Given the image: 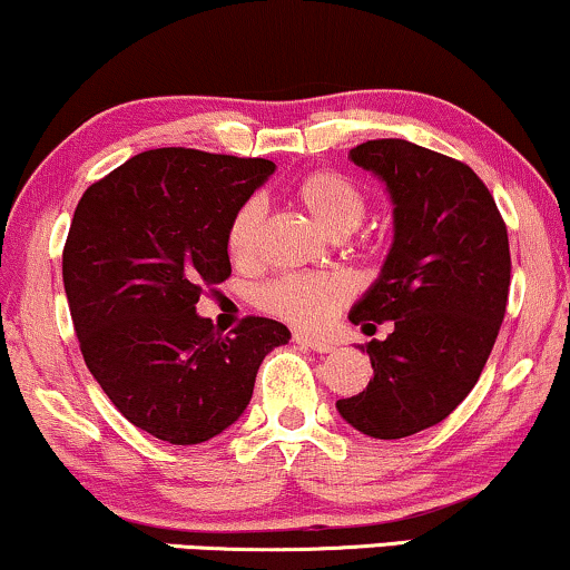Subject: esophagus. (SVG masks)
Here are the masks:
<instances>
[{
    "label": "esophagus",
    "instance_id": "1",
    "mask_svg": "<svg viewBox=\"0 0 570 570\" xmlns=\"http://www.w3.org/2000/svg\"><path fill=\"white\" fill-rule=\"evenodd\" d=\"M294 343L303 345V348H307V351H316V353H330L332 348H335V345H332L330 340L305 335V332H294Z\"/></svg>",
    "mask_w": 570,
    "mask_h": 570
}]
</instances>
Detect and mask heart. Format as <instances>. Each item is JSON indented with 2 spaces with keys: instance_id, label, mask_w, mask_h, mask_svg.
I'll return each instance as SVG.
<instances>
[{
  "instance_id": "1",
  "label": "heart",
  "mask_w": 570,
  "mask_h": 570,
  "mask_svg": "<svg viewBox=\"0 0 570 570\" xmlns=\"http://www.w3.org/2000/svg\"><path fill=\"white\" fill-rule=\"evenodd\" d=\"M294 198L307 208L313 219L332 235H348L367 217V195L351 176L318 168L305 174L294 187ZM265 206L259 198L240 203L227 227V252L235 263L257 257L263 233ZM353 297L348 276L335 271L324 273H284L271 278L254 294L259 311L299 330H322L343 311Z\"/></svg>"
}]
</instances>
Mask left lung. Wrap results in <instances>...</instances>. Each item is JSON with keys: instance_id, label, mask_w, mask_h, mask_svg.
<instances>
[{"instance_id": "obj_1", "label": "left lung", "mask_w": 570, "mask_h": 570, "mask_svg": "<svg viewBox=\"0 0 570 570\" xmlns=\"http://www.w3.org/2000/svg\"><path fill=\"white\" fill-rule=\"evenodd\" d=\"M351 160L394 200V246L351 322L394 330L362 345L372 381L337 410L362 434L402 440L444 421L480 381L507 313L509 235L466 163L404 139L364 141Z\"/></svg>"}]
</instances>
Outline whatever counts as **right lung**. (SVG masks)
I'll return each instance as SVG.
<instances>
[{
	"mask_svg": "<svg viewBox=\"0 0 570 570\" xmlns=\"http://www.w3.org/2000/svg\"><path fill=\"white\" fill-rule=\"evenodd\" d=\"M276 171L263 158L163 147L85 189L63 246V289L90 375L134 426L200 444L246 410L259 364L289 330L246 316L219 335L195 313L230 278L227 227Z\"/></svg>",
	"mask_w": 570,
	"mask_h": 570,
	"instance_id": "1",
	"label": "right lung"
}]
</instances>
